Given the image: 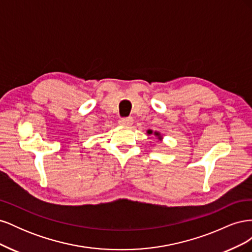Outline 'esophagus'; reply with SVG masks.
<instances>
[{"label":"esophagus","instance_id":"esophagus-1","mask_svg":"<svg viewBox=\"0 0 252 252\" xmlns=\"http://www.w3.org/2000/svg\"><path fill=\"white\" fill-rule=\"evenodd\" d=\"M120 125L122 126H130L133 123V119L131 117H128V118H121L119 121Z\"/></svg>","mask_w":252,"mask_h":252}]
</instances>
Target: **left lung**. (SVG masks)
<instances>
[{"label":"left lung","mask_w":252,"mask_h":252,"mask_svg":"<svg viewBox=\"0 0 252 252\" xmlns=\"http://www.w3.org/2000/svg\"><path fill=\"white\" fill-rule=\"evenodd\" d=\"M147 133H148V134H152V133H154L156 136H158V139L159 141H161V140L163 139V138H162V135H161V133L158 132V131H155V132H154V131L150 130V129H149V130L147 131Z\"/></svg>","instance_id":"8db88e82"}]
</instances>
